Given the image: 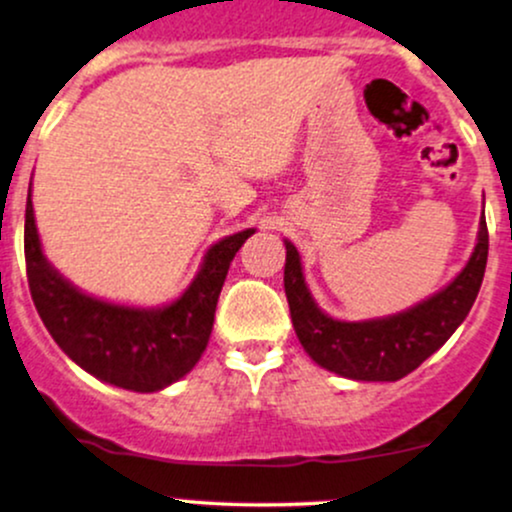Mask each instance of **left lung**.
Listing matches in <instances>:
<instances>
[{"label": "left lung", "mask_w": 512, "mask_h": 512, "mask_svg": "<svg viewBox=\"0 0 512 512\" xmlns=\"http://www.w3.org/2000/svg\"><path fill=\"white\" fill-rule=\"evenodd\" d=\"M284 245L286 301L308 357L347 379L398 381L440 350L474 306L486 272L488 228L481 216L479 243L452 284L408 311L359 323L335 320L320 311L303 279L299 252L289 240Z\"/></svg>", "instance_id": "1"}]
</instances>
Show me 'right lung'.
<instances>
[{"instance_id": "right-lung-1", "label": "right lung", "mask_w": 512, "mask_h": 512, "mask_svg": "<svg viewBox=\"0 0 512 512\" xmlns=\"http://www.w3.org/2000/svg\"><path fill=\"white\" fill-rule=\"evenodd\" d=\"M255 233L218 240L189 289L162 308L119 306L82 294L50 267L26 201V277L36 311L60 350L84 372L128 391H160L194 369L209 345L218 294L235 252Z\"/></svg>"}]
</instances>
